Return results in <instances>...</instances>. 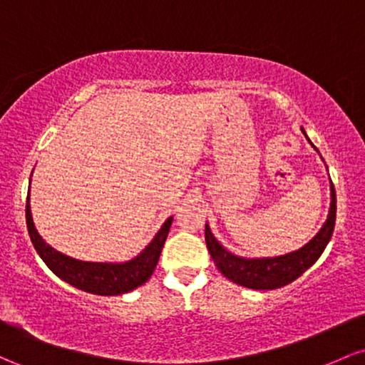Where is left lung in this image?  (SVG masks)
Masks as SVG:
<instances>
[{"mask_svg":"<svg viewBox=\"0 0 365 365\" xmlns=\"http://www.w3.org/2000/svg\"><path fill=\"white\" fill-rule=\"evenodd\" d=\"M302 131L305 133L303 128ZM307 140L310 142L308 137ZM312 145H314V143H312ZM334 222L336 192L334 185L331 183V206L326 223H324L322 228H320L317 235H315L312 241H308L305 246L293 251V253L274 256V258H242V256H237L230 253V251H227L222 244L216 241L207 223L204 234H206L207 251H210L215 265L218 267V270L222 272L228 280L239 284V286L250 287V289L268 291L277 289V287H282L286 286V284L293 282L294 279H298L303 272L308 270V268L317 262L320 255H322V251L326 250L327 242L331 241L332 230H334Z\"/></svg>","mask_w":365,"mask_h":365,"instance_id":"obj_1","label":"left lung"}]
</instances>
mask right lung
I'll return each mask as SVG.
<instances>
[{
    "label": "right lung",
    "instance_id": "add662e5",
    "mask_svg": "<svg viewBox=\"0 0 365 365\" xmlns=\"http://www.w3.org/2000/svg\"><path fill=\"white\" fill-rule=\"evenodd\" d=\"M26 222L34 250L38 251V255L41 256L46 267L57 277L66 280L67 284L78 287V289L86 291V293L100 296H118L137 289L138 286H142V284H145L150 279L152 272H154L159 262V256H161L163 246L166 242L168 232H170L173 218H168L164 222V225L159 228L155 237L152 239L149 246L142 253L124 263L81 262V259L71 258V256L58 253L53 247L48 246L34 227L33 215H31L29 194H27L26 204Z\"/></svg>",
    "mask_w": 365,
    "mask_h": 365
}]
</instances>
